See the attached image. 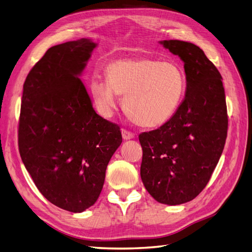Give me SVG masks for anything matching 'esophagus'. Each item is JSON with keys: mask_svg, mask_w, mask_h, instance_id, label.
I'll return each instance as SVG.
<instances>
[{"mask_svg": "<svg viewBox=\"0 0 252 252\" xmlns=\"http://www.w3.org/2000/svg\"><path fill=\"white\" fill-rule=\"evenodd\" d=\"M121 133H122V137H124L125 140H127V139H132L135 137V134L131 131L126 130V128H122L121 130Z\"/></svg>", "mask_w": 252, "mask_h": 252, "instance_id": "1", "label": "esophagus"}]
</instances>
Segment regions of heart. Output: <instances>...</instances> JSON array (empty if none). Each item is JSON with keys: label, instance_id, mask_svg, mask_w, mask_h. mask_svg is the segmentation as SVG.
Wrapping results in <instances>:
<instances>
[{"label": "heart", "instance_id": "1", "mask_svg": "<svg viewBox=\"0 0 252 252\" xmlns=\"http://www.w3.org/2000/svg\"><path fill=\"white\" fill-rule=\"evenodd\" d=\"M184 69L175 62L150 57L118 60L106 67V80L94 79L90 92L96 107L111 114L118 94H125L126 113L137 125L159 126L172 118L186 90Z\"/></svg>", "mask_w": 252, "mask_h": 252}]
</instances>
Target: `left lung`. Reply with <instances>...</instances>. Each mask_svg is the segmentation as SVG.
<instances>
[{"label":"left lung","mask_w":252,"mask_h":252,"mask_svg":"<svg viewBox=\"0 0 252 252\" xmlns=\"http://www.w3.org/2000/svg\"><path fill=\"white\" fill-rule=\"evenodd\" d=\"M184 62L185 96L172 118L139 134L140 177L157 201L177 205L196 198L223 150L228 114L222 77L203 51L181 40L160 41Z\"/></svg>","instance_id":"left-lung-1"}]
</instances>
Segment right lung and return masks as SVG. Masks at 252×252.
Segmentation results:
<instances>
[{
	"label": "right lung",
	"instance_id": "obj_1",
	"mask_svg": "<svg viewBox=\"0 0 252 252\" xmlns=\"http://www.w3.org/2000/svg\"><path fill=\"white\" fill-rule=\"evenodd\" d=\"M95 46L82 38L50 48L25 79L19 118V152L36 188L73 213L98 200L122 143L119 126L94 112L79 77Z\"/></svg>",
	"mask_w": 252,
	"mask_h": 252
}]
</instances>
